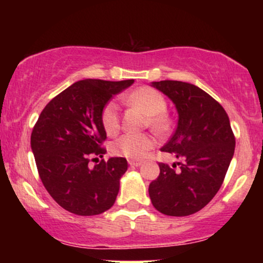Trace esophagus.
Returning <instances> with one entry per match:
<instances>
[{"instance_id":"1","label":"esophagus","mask_w":263,"mask_h":263,"mask_svg":"<svg viewBox=\"0 0 263 263\" xmlns=\"http://www.w3.org/2000/svg\"><path fill=\"white\" fill-rule=\"evenodd\" d=\"M128 164L131 165V167H140V165L142 164V162L141 161H132V159H129Z\"/></svg>"}]
</instances>
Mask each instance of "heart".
<instances>
[{"instance_id": "obj_1", "label": "heart", "mask_w": 263, "mask_h": 263, "mask_svg": "<svg viewBox=\"0 0 263 263\" xmlns=\"http://www.w3.org/2000/svg\"><path fill=\"white\" fill-rule=\"evenodd\" d=\"M126 100L140 107L149 116V125L155 131L163 132L168 128L167 101L161 92L149 86H142L135 90L126 98ZM101 123L107 135L117 134L120 128V107L116 101L111 100L101 111ZM153 147V140L148 135L126 134L115 141L112 151L115 155L126 157L128 159L143 158Z\"/></svg>"}]
</instances>
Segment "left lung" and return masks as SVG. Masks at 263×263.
<instances>
[{
    "label": "left lung",
    "instance_id": "obj_1",
    "mask_svg": "<svg viewBox=\"0 0 263 263\" xmlns=\"http://www.w3.org/2000/svg\"><path fill=\"white\" fill-rule=\"evenodd\" d=\"M173 101L178 125L162 147L176 163H159V176L149 184L151 201L164 215L186 216L201 210L219 192L234 156L235 136L224 107L200 87L177 80L153 81Z\"/></svg>",
    "mask_w": 263,
    "mask_h": 263
}]
</instances>
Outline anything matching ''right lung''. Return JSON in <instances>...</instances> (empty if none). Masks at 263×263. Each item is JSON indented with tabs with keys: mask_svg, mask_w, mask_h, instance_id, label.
Wrapping results in <instances>:
<instances>
[{
	"mask_svg": "<svg viewBox=\"0 0 263 263\" xmlns=\"http://www.w3.org/2000/svg\"><path fill=\"white\" fill-rule=\"evenodd\" d=\"M134 79L74 83L43 108L31 136L42 183L63 209L81 216L99 215L112 206L127 161L112 157L89 167L92 156L106 153L101 111Z\"/></svg>",
	"mask_w": 263,
	"mask_h": 263,
	"instance_id": "1",
	"label": "right lung"
}]
</instances>
